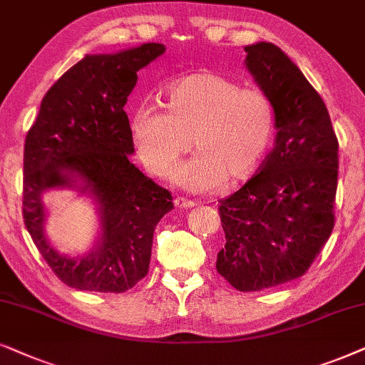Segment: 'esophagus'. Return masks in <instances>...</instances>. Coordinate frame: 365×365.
Instances as JSON below:
<instances>
[{
  "label": "esophagus",
  "instance_id": "obj_1",
  "mask_svg": "<svg viewBox=\"0 0 365 365\" xmlns=\"http://www.w3.org/2000/svg\"><path fill=\"white\" fill-rule=\"evenodd\" d=\"M173 203H175V207H177V208H192V207H195V202L188 200V198H183V197H177L173 200Z\"/></svg>",
  "mask_w": 365,
  "mask_h": 365
}]
</instances>
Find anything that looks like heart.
<instances>
[{
	"label": "heart",
	"mask_w": 365,
	"mask_h": 365,
	"mask_svg": "<svg viewBox=\"0 0 365 365\" xmlns=\"http://www.w3.org/2000/svg\"><path fill=\"white\" fill-rule=\"evenodd\" d=\"M274 132L269 96L215 73L173 81L165 91V110L148 105L133 118L140 158L155 175L168 173L193 140L198 153L170 173L175 187L192 193L220 190L228 177L249 178L269 152Z\"/></svg>",
	"instance_id": "obj_1"
}]
</instances>
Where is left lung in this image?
<instances>
[{
  "label": "left lung",
  "instance_id": "left-lung-1",
  "mask_svg": "<svg viewBox=\"0 0 365 365\" xmlns=\"http://www.w3.org/2000/svg\"><path fill=\"white\" fill-rule=\"evenodd\" d=\"M244 51L274 105L275 147L254 178L220 200L217 270L240 292H257L302 277L329 240L339 142L324 100L279 46L259 41Z\"/></svg>",
  "mask_w": 365,
  "mask_h": 365
}]
</instances>
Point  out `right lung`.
I'll return each instance as SVG.
<instances>
[{
  "instance_id": "1",
  "label": "right lung",
  "mask_w": 365,
  "mask_h": 365,
  "mask_svg": "<svg viewBox=\"0 0 365 365\" xmlns=\"http://www.w3.org/2000/svg\"><path fill=\"white\" fill-rule=\"evenodd\" d=\"M163 53L162 43H143L86 55L46 91L24 140V225L58 279L73 289H132L148 272L155 227L173 208L172 193L130 162L135 147L123 110L137 71ZM55 187H73L97 205L101 232L83 256L60 255L47 240L42 195Z\"/></svg>"
}]
</instances>
